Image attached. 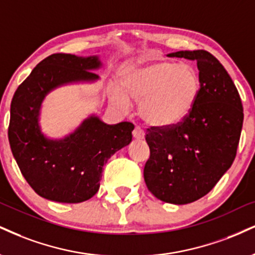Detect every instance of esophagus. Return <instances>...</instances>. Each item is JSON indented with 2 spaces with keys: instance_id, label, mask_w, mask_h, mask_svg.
Here are the masks:
<instances>
[{
  "instance_id": "1",
  "label": "esophagus",
  "mask_w": 255,
  "mask_h": 255,
  "mask_svg": "<svg viewBox=\"0 0 255 255\" xmlns=\"http://www.w3.org/2000/svg\"><path fill=\"white\" fill-rule=\"evenodd\" d=\"M133 137L136 140H142L145 139V134H143L142 129L140 127H135L133 130Z\"/></svg>"
}]
</instances>
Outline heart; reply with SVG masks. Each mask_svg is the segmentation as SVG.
<instances>
[{
	"mask_svg": "<svg viewBox=\"0 0 255 255\" xmlns=\"http://www.w3.org/2000/svg\"><path fill=\"white\" fill-rule=\"evenodd\" d=\"M201 82L196 69L186 63L154 61L134 67L122 77V89H112L110 98L128 110L129 98L139 103V115L153 127H171L183 121L197 100Z\"/></svg>",
	"mask_w": 255,
	"mask_h": 255,
	"instance_id": "heart-1",
	"label": "heart"
}]
</instances>
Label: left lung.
<instances>
[{"instance_id":"8db88e82","label":"left lung","mask_w":255,"mask_h":255,"mask_svg":"<svg viewBox=\"0 0 255 255\" xmlns=\"http://www.w3.org/2000/svg\"><path fill=\"white\" fill-rule=\"evenodd\" d=\"M167 56L197 61L201 88L182 122L147 130L151 155L143 178L160 201L188 204L207 195L232 166L244 109L231 76L209 52L178 51Z\"/></svg>"}]
</instances>
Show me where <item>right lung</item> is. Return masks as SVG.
<instances>
[{
    "label": "right lung",
    "instance_id": "right-lung-1",
    "mask_svg": "<svg viewBox=\"0 0 255 255\" xmlns=\"http://www.w3.org/2000/svg\"><path fill=\"white\" fill-rule=\"evenodd\" d=\"M100 57L54 53L36 65L19 85L10 104L8 137L21 173L41 197L59 203L88 201L100 189L108 159L129 145L130 122L107 125L91 115L63 139H50L39 120L45 97L72 83L100 79Z\"/></svg>",
    "mask_w": 255,
    "mask_h": 255
}]
</instances>
